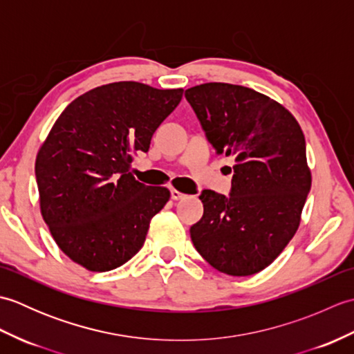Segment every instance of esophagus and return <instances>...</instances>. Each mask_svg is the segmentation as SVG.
<instances>
[{"label":"esophagus","instance_id":"obj_1","mask_svg":"<svg viewBox=\"0 0 354 354\" xmlns=\"http://www.w3.org/2000/svg\"><path fill=\"white\" fill-rule=\"evenodd\" d=\"M170 196H171L173 201H179V199H183V198L185 196V194L181 193L179 190H176V189H171V190H170Z\"/></svg>","mask_w":354,"mask_h":354}]
</instances>
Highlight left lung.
Segmentation results:
<instances>
[{
	"instance_id": "obj_1",
	"label": "left lung",
	"mask_w": 354,
	"mask_h": 354,
	"mask_svg": "<svg viewBox=\"0 0 354 354\" xmlns=\"http://www.w3.org/2000/svg\"><path fill=\"white\" fill-rule=\"evenodd\" d=\"M185 99L217 155L236 161L230 196L201 193L204 216L190 228L192 242L223 274H257L301 221L312 185L304 133L288 109L251 88L212 82L189 88Z\"/></svg>"
}]
</instances>
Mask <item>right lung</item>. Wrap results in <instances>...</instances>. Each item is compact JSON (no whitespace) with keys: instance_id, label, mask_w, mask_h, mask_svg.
I'll return each mask as SVG.
<instances>
[{"instance_id":"1","label":"right lung","mask_w":354,"mask_h":354,"mask_svg":"<svg viewBox=\"0 0 354 354\" xmlns=\"http://www.w3.org/2000/svg\"><path fill=\"white\" fill-rule=\"evenodd\" d=\"M183 93L115 82L77 97L53 124L36 156V183L44 221L74 263L106 272L145 245L170 192L137 181L132 155L147 152Z\"/></svg>"}]
</instances>
